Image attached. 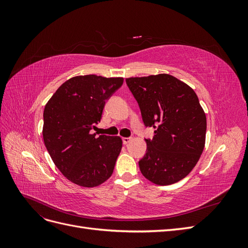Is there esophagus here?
Segmentation results:
<instances>
[{
	"instance_id": "esophagus-1",
	"label": "esophagus",
	"mask_w": 248,
	"mask_h": 248,
	"mask_svg": "<svg viewBox=\"0 0 248 248\" xmlns=\"http://www.w3.org/2000/svg\"><path fill=\"white\" fill-rule=\"evenodd\" d=\"M122 140H123V144H124V145H127V144H128V142L131 140V139H130V138H123Z\"/></svg>"
}]
</instances>
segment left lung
<instances>
[{"instance_id": "8db88e82", "label": "left lung", "mask_w": 248, "mask_h": 248, "mask_svg": "<svg viewBox=\"0 0 248 248\" xmlns=\"http://www.w3.org/2000/svg\"><path fill=\"white\" fill-rule=\"evenodd\" d=\"M146 127L147 153L139 161L141 174L157 185L174 184L196 167L205 147L207 120L196 92L170 74L126 78Z\"/></svg>"}]
</instances>
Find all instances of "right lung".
<instances>
[{
	"label": "right lung",
	"mask_w": 248,
	"mask_h": 248,
	"mask_svg": "<svg viewBox=\"0 0 248 248\" xmlns=\"http://www.w3.org/2000/svg\"><path fill=\"white\" fill-rule=\"evenodd\" d=\"M123 78L95 74L66 80L43 111V140L56 167L74 184L95 187L114 171L122 149L120 137L91 130L101 120L106 100L123 85Z\"/></svg>",
	"instance_id": "1"
}]
</instances>
